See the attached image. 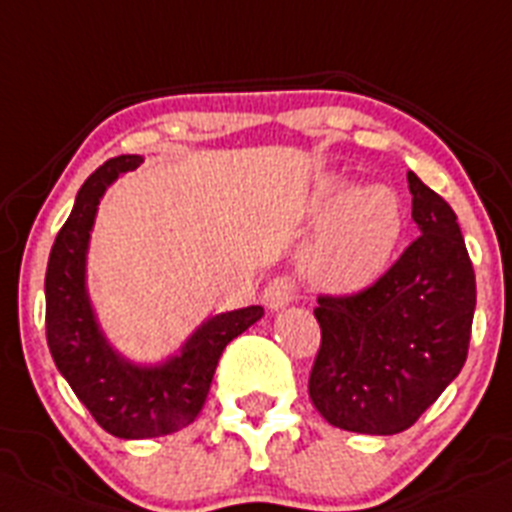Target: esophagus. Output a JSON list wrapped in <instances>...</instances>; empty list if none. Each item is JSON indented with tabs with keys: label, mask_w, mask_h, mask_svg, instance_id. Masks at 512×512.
<instances>
[{
	"label": "esophagus",
	"mask_w": 512,
	"mask_h": 512,
	"mask_svg": "<svg viewBox=\"0 0 512 512\" xmlns=\"http://www.w3.org/2000/svg\"><path fill=\"white\" fill-rule=\"evenodd\" d=\"M294 299L296 286L294 281H291V276H274V279L264 286V294H261V301H264L271 311L284 309V306H289Z\"/></svg>",
	"instance_id": "obj_1"
}]
</instances>
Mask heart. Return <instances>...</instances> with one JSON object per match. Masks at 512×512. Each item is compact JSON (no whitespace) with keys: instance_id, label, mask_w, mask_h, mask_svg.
<instances>
[{"instance_id":"1","label":"heart","mask_w":512,"mask_h":512,"mask_svg":"<svg viewBox=\"0 0 512 512\" xmlns=\"http://www.w3.org/2000/svg\"><path fill=\"white\" fill-rule=\"evenodd\" d=\"M319 228L301 253V269L311 286L326 294L369 289L392 264L405 208L387 186L354 188L342 178L324 180L316 191Z\"/></svg>"}]
</instances>
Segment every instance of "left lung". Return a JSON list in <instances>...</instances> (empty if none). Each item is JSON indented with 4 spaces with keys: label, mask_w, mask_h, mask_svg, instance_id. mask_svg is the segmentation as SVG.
<instances>
[{
    "label": "left lung",
    "mask_w": 512,
    "mask_h": 512,
    "mask_svg": "<svg viewBox=\"0 0 512 512\" xmlns=\"http://www.w3.org/2000/svg\"><path fill=\"white\" fill-rule=\"evenodd\" d=\"M420 236L357 294H321L309 397L329 425L397 435L420 420L467 359L475 271L450 203L407 173Z\"/></svg>",
    "instance_id": "1"
}]
</instances>
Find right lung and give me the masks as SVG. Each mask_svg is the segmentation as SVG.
Returning a JSON list of instances; mask_svg holds the SVG:
<instances>
[{"instance_id": "add662e5", "label": "right lung", "mask_w": 512, "mask_h": 512, "mask_svg": "<svg viewBox=\"0 0 512 512\" xmlns=\"http://www.w3.org/2000/svg\"><path fill=\"white\" fill-rule=\"evenodd\" d=\"M140 165V155H118L82 183L70 218L50 251L45 276V329L52 359L97 425L123 440L178 432L201 412L216 364L228 342L264 316L261 306L208 319L180 357L163 367H133L107 347L85 291V253L97 203L105 188Z\"/></svg>"}]
</instances>
